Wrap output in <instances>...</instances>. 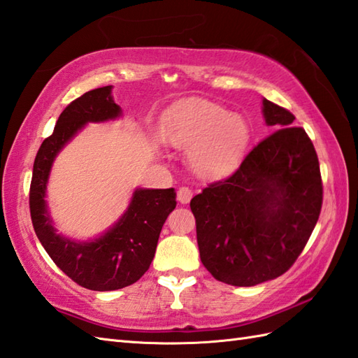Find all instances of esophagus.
<instances>
[{"instance_id":"obj_1","label":"esophagus","mask_w":358,"mask_h":358,"mask_svg":"<svg viewBox=\"0 0 358 358\" xmlns=\"http://www.w3.org/2000/svg\"><path fill=\"white\" fill-rule=\"evenodd\" d=\"M194 196V192H192V189L190 187H187V186H181V187H178V190H177V198H178V201L181 203V204H187L189 201H190V198Z\"/></svg>"}]
</instances>
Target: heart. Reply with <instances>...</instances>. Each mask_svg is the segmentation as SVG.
Instances as JSON below:
<instances>
[{"label": "heart", "instance_id": "heart-1", "mask_svg": "<svg viewBox=\"0 0 358 358\" xmlns=\"http://www.w3.org/2000/svg\"><path fill=\"white\" fill-rule=\"evenodd\" d=\"M164 138L189 151V162L201 176H215L234 166L248 143L247 123L222 105L194 101L171 114Z\"/></svg>", "mask_w": 358, "mask_h": 358}]
</instances>
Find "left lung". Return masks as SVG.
I'll list each match as a JSON object with an SVG mask.
<instances>
[{
  "instance_id": "8db88e82",
  "label": "left lung",
  "mask_w": 358,
  "mask_h": 358,
  "mask_svg": "<svg viewBox=\"0 0 358 358\" xmlns=\"http://www.w3.org/2000/svg\"><path fill=\"white\" fill-rule=\"evenodd\" d=\"M264 117L279 128L245 155L231 176L190 199L199 257L212 276L253 287L284 274L317 224L323 185L311 138L294 115L264 99Z\"/></svg>"
}]
</instances>
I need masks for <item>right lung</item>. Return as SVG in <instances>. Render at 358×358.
<instances>
[{
  "label": "right lung",
  "instance_id": "1",
  "mask_svg": "<svg viewBox=\"0 0 358 358\" xmlns=\"http://www.w3.org/2000/svg\"><path fill=\"white\" fill-rule=\"evenodd\" d=\"M111 88L91 90L61 113L53 134L43 141L33 163L29 196L33 229L48 256L78 285L94 292L128 287L143 276L154 259L163 224L177 206L172 187L137 189L128 210L103 236L76 243L56 234L44 199L52 163L85 123L111 120L122 114Z\"/></svg>",
  "mask_w": 358,
  "mask_h": 358
}]
</instances>
